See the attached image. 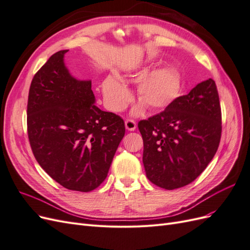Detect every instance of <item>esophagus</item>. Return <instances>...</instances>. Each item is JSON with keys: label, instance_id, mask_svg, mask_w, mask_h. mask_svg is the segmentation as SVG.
I'll use <instances>...</instances> for the list:
<instances>
[{"label": "esophagus", "instance_id": "34e87169", "mask_svg": "<svg viewBox=\"0 0 250 250\" xmlns=\"http://www.w3.org/2000/svg\"><path fill=\"white\" fill-rule=\"evenodd\" d=\"M125 127H126L127 130L134 131L135 128H137V123H135L133 120H129V119H128V120L125 121Z\"/></svg>", "mask_w": 250, "mask_h": 250}]
</instances>
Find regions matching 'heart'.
<instances>
[{
  "instance_id": "heart-1",
  "label": "heart",
  "mask_w": 250,
  "mask_h": 250,
  "mask_svg": "<svg viewBox=\"0 0 250 250\" xmlns=\"http://www.w3.org/2000/svg\"><path fill=\"white\" fill-rule=\"evenodd\" d=\"M119 78L123 83L127 80L138 82L141 79L137 87V97L141 102L132 111L135 116L141 115L145 109V105L151 110L167 108L176 100L180 92V79L177 73L170 67H161L147 75L144 71H140L130 75L129 79L122 76ZM102 94L108 109L115 112L125 109L132 99L130 90L112 76L104 79Z\"/></svg>"
}]
</instances>
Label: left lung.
Here are the masks:
<instances>
[{
    "instance_id": "left-lung-1",
    "label": "left lung",
    "mask_w": 250,
    "mask_h": 250,
    "mask_svg": "<svg viewBox=\"0 0 250 250\" xmlns=\"http://www.w3.org/2000/svg\"><path fill=\"white\" fill-rule=\"evenodd\" d=\"M143 164L151 183L166 190L191 184L208 167L221 139L216 83L208 79L161 113L139 122Z\"/></svg>"
}]
</instances>
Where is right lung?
<instances>
[{
	"label": "right lung",
	"mask_w": 250,
	"mask_h": 250,
	"mask_svg": "<svg viewBox=\"0 0 250 250\" xmlns=\"http://www.w3.org/2000/svg\"><path fill=\"white\" fill-rule=\"evenodd\" d=\"M69 50L53 54L32 79L28 138L37 163L59 185L90 192L106 178L125 134L122 118L96 106L92 81L73 77Z\"/></svg>",
	"instance_id": "right-lung-1"
}]
</instances>
